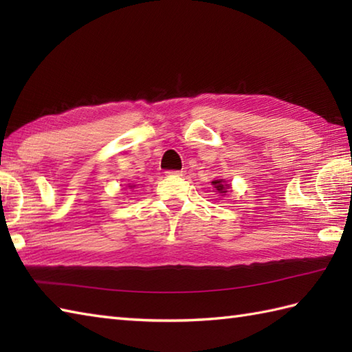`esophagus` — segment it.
Masks as SVG:
<instances>
[{"label": "esophagus", "instance_id": "34e87169", "mask_svg": "<svg viewBox=\"0 0 352 352\" xmlns=\"http://www.w3.org/2000/svg\"><path fill=\"white\" fill-rule=\"evenodd\" d=\"M168 177H182L183 170H166Z\"/></svg>", "mask_w": 352, "mask_h": 352}]
</instances>
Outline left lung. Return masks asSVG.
<instances>
[{"instance_id":"obj_1","label":"left lung","mask_w":352,"mask_h":352,"mask_svg":"<svg viewBox=\"0 0 352 352\" xmlns=\"http://www.w3.org/2000/svg\"><path fill=\"white\" fill-rule=\"evenodd\" d=\"M212 184L214 186V189L218 190V192H221V193H226L227 190H226V188H228L227 184H222V180H214V182H212Z\"/></svg>"}]
</instances>
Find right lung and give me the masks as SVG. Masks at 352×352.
Listing matches in <instances>:
<instances>
[{
  "label": "right lung",
  "mask_w": 352,
  "mask_h": 352,
  "mask_svg": "<svg viewBox=\"0 0 352 352\" xmlns=\"http://www.w3.org/2000/svg\"><path fill=\"white\" fill-rule=\"evenodd\" d=\"M131 188H134V186H131Z\"/></svg>",
  "instance_id": "right-lung-1"
}]
</instances>
